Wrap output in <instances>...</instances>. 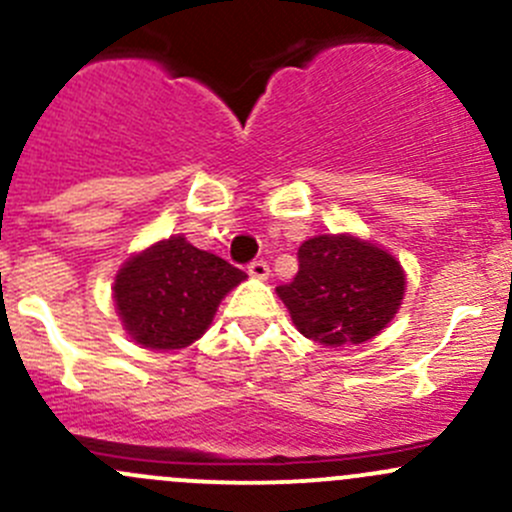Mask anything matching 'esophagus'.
<instances>
[{
  "mask_svg": "<svg viewBox=\"0 0 512 512\" xmlns=\"http://www.w3.org/2000/svg\"><path fill=\"white\" fill-rule=\"evenodd\" d=\"M247 272H250V277H255V280H267V277H270V265H267L265 260H255L250 262Z\"/></svg>",
  "mask_w": 512,
  "mask_h": 512,
  "instance_id": "1",
  "label": "esophagus"
}]
</instances>
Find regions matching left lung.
Wrapping results in <instances>:
<instances>
[{"mask_svg": "<svg viewBox=\"0 0 512 512\" xmlns=\"http://www.w3.org/2000/svg\"><path fill=\"white\" fill-rule=\"evenodd\" d=\"M299 272L277 294L294 327L324 347L364 344L396 317L406 275L391 252L349 235H314L299 245Z\"/></svg>", "mask_w": 512, "mask_h": 512, "instance_id": "8db88e82", "label": "left lung"}]
</instances>
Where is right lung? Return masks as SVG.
Here are the masks:
<instances>
[{
    "label": "right lung",
    "mask_w": 512,
    "mask_h": 512,
    "mask_svg": "<svg viewBox=\"0 0 512 512\" xmlns=\"http://www.w3.org/2000/svg\"><path fill=\"white\" fill-rule=\"evenodd\" d=\"M245 277L185 235H170L123 262L113 280V304L133 342L173 352L203 337L225 294Z\"/></svg>",
    "instance_id": "right-lung-1"
}]
</instances>
